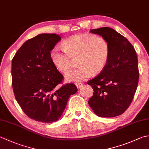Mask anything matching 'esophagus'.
Masks as SVG:
<instances>
[{
  "mask_svg": "<svg viewBox=\"0 0 149 149\" xmlns=\"http://www.w3.org/2000/svg\"><path fill=\"white\" fill-rule=\"evenodd\" d=\"M75 85H76V86H77L78 88H80L82 86H83V83H77L76 84H75Z\"/></svg>",
  "mask_w": 149,
  "mask_h": 149,
  "instance_id": "1",
  "label": "esophagus"
}]
</instances>
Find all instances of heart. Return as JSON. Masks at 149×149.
Segmentation results:
<instances>
[{
    "mask_svg": "<svg viewBox=\"0 0 149 149\" xmlns=\"http://www.w3.org/2000/svg\"><path fill=\"white\" fill-rule=\"evenodd\" d=\"M63 48L57 46L51 52L52 62L62 74L72 69L74 60L77 59L79 68L66 75L68 81H80L93 74L102 72L109 56V45L101 36L79 34L64 41Z\"/></svg>",
    "mask_w": 149,
    "mask_h": 149,
    "instance_id": "heart-1",
    "label": "heart"
}]
</instances>
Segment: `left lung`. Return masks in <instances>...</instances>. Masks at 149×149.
I'll list each match as a JSON object with an SVG mask.
<instances>
[{
	"label": "left lung",
	"instance_id": "1",
	"mask_svg": "<svg viewBox=\"0 0 149 149\" xmlns=\"http://www.w3.org/2000/svg\"><path fill=\"white\" fill-rule=\"evenodd\" d=\"M90 32L107 40L110 52L103 71L87 82L93 90L88 104L100 117L117 116L127 110L137 89L136 52L128 40L112 28L101 27Z\"/></svg>",
	"mask_w": 149,
	"mask_h": 149
}]
</instances>
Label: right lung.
<instances>
[{
    "instance_id": "add662e5",
    "label": "right lung",
    "mask_w": 149,
    "mask_h": 149,
    "mask_svg": "<svg viewBox=\"0 0 149 149\" xmlns=\"http://www.w3.org/2000/svg\"><path fill=\"white\" fill-rule=\"evenodd\" d=\"M61 40L56 34H40L26 41L12 59V86L15 99L30 118L58 121L71 95L77 91L64 79L52 62L50 51Z\"/></svg>"
}]
</instances>
